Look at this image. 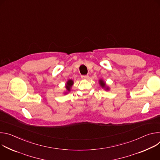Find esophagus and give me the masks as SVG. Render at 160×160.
I'll use <instances>...</instances> for the list:
<instances>
[{
	"mask_svg": "<svg viewBox=\"0 0 160 160\" xmlns=\"http://www.w3.org/2000/svg\"><path fill=\"white\" fill-rule=\"evenodd\" d=\"M82 78L84 79V80H87L88 78V75H82Z\"/></svg>",
	"mask_w": 160,
	"mask_h": 160,
	"instance_id": "obj_1",
	"label": "esophagus"
}]
</instances>
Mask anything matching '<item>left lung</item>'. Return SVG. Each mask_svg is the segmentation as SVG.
I'll return each instance as SVG.
<instances>
[{"label": "left lung", "instance_id": "left-lung-1", "mask_svg": "<svg viewBox=\"0 0 160 160\" xmlns=\"http://www.w3.org/2000/svg\"><path fill=\"white\" fill-rule=\"evenodd\" d=\"M99 84H100V85L102 87V88H104L106 90H108L109 89V87L106 86V83H105V82L102 80V79L99 80Z\"/></svg>", "mask_w": 160, "mask_h": 160}]
</instances>
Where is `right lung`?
Masks as SVG:
<instances>
[{
  "label": "right lung",
  "mask_w": 160,
  "mask_h": 160,
  "mask_svg": "<svg viewBox=\"0 0 160 160\" xmlns=\"http://www.w3.org/2000/svg\"><path fill=\"white\" fill-rule=\"evenodd\" d=\"M73 85V81L72 80H68V82L66 83V88L67 90V92H70ZM67 92H66V93H67Z\"/></svg>",
  "instance_id": "obj_1"
}]
</instances>
